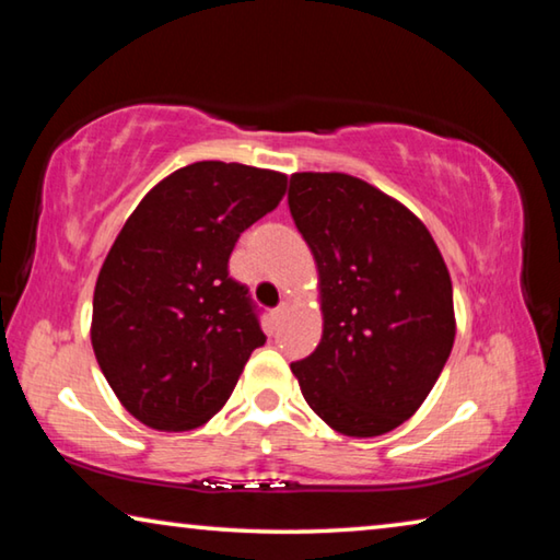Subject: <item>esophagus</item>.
<instances>
[{
	"mask_svg": "<svg viewBox=\"0 0 560 560\" xmlns=\"http://www.w3.org/2000/svg\"><path fill=\"white\" fill-rule=\"evenodd\" d=\"M287 308H289V303H287V301H283V303H281V306H277V308H273V311H271V318H273V320H277V324H279V320H281L283 316H287Z\"/></svg>",
	"mask_w": 560,
	"mask_h": 560,
	"instance_id": "34e87169",
	"label": "esophagus"
}]
</instances>
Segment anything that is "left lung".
I'll return each mask as SVG.
<instances>
[{
  "label": "left lung",
  "mask_w": 560,
  "mask_h": 560,
  "mask_svg": "<svg viewBox=\"0 0 560 560\" xmlns=\"http://www.w3.org/2000/svg\"><path fill=\"white\" fill-rule=\"evenodd\" d=\"M289 210L318 269L324 336L291 363L320 420L377 438L417 412L452 353L442 254L417 217L346 173H293Z\"/></svg>",
  "instance_id": "obj_1"
}]
</instances>
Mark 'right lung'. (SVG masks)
I'll list each match as a JSON object with an SVG mask.
<instances>
[{
  "label": "right lung",
  "instance_id": "add662e5",
  "mask_svg": "<svg viewBox=\"0 0 560 560\" xmlns=\"http://www.w3.org/2000/svg\"><path fill=\"white\" fill-rule=\"evenodd\" d=\"M283 192V173L202 160L160 179L122 224L93 291L91 343L120 405L148 428H200L267 340L226 264Z\"/></svg>",
  "mask_w": 560,
  "mask_h": 560
}]
</instances>
